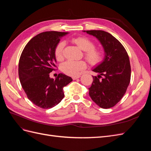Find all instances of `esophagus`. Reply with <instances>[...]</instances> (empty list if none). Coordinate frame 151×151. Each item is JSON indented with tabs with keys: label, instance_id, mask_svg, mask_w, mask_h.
<instances>
[{
	"label": "esophagus",
	"instance_id": "34e87169",
	"mask_svg": "<svg viewBox=\"0 0 151 151\" xmlns=\"http://www.w3.org/2000/svg\"><path fill=\"white\" fill-rule=\"evenodd\" d=\"M80 76H73L72 77V79H74V80H76L77 79H79V78H80Z\"/></svg>",
	"mask_w": 151,
	"mask_h": 151
}]
</instances>
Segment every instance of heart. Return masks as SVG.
<instances>
[{
	"label": "heart",
	"mask_w": 151,
	"mask_h": 151,
	"mask_svg": "<svg viewBox=\"0 0 151 151\" xmlns=\"http://www.w3.org/2000/svg\"><path fill=\"white\" fill-rule=\"evenodd\" d=\"M72 42L77 45L82 50L84 51V57L90 64L93 65H98L101 63L104 57V53L101 50L96 48L94 43L90 39L84 36H79L72 39ZM65 43L61 42L58 43L55 49V57L57 61H61L63 58V51ZM87 65L85 61L67 60L63 63L61 65L62 70L65 74L76 76L86 68Z\"/></svg>",
	"instance_id": "heart-1"
}]
</instances>
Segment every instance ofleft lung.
Here are the masks:
<instances>
[{
	"mask_svg": "<svg viewBox=\"0 0 151 151\" xmlns=\"http://www.w3.org/2000/svg\"><path fill=\"white\" fill-rule=\"evenodd\" d=\"M83 31L99 41L105 55L103 62L93 69L99 75L93 76L89 94L99 107L111 108L120 101L130 83L131 67L129 55L122 43L108 32Z\"/></svg>",
	"mask_w": 151,
	"mask_h": 151,
	"instance_id": "1",
	"label": "left lung"
}]
</instances>
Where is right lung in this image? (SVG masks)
<instances>
[{"instance_id": "1", "label": "right lung", "mask_w": 151, "mask_h": 151, "mask_svg": "<svg viewBox=\"0 0 151 151\" xmlns=\"http://www.w3.org/2000/svg\"><path fill=\"white\" fill-rule=\"evenodd\" d=\"M67 32L46 31L33 37L25 46L19 62V77L22 88L30 101L43 109L52 108L64 97L63 88L72 81L59 74L50 77L57 62L55 49Z\"/></svg>"}]
</instances>
